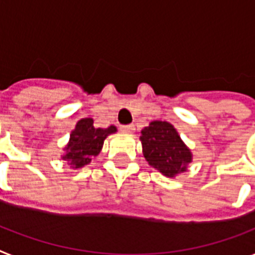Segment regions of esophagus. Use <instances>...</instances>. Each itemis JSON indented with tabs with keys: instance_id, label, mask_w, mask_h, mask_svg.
<instances>
[{
	"instance_id": "obj_1",
	"label": "esophagus",
	"mask_w": 255,
	"mask_h": 255,
	"mask_svg": "<svg viewBox=\"0 0 255 255\" xmlns=\"http://www.w3.org/2000/svg\"><path fill=\"white\" fill-rule=\"evenodd\" d=\"M121 129L123 132H127V133H133V132H134V126H133V124H128V126H122Z\"/></svg>"
}]
</instances>
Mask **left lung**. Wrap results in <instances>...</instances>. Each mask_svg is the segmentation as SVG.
<instances>
[{"mask_svg":"<svg viewBox=\"0 0 255 255\" xmlns=\"http://www.w3.org/2000/svg\"><path fill=\"white\" fill-rule=\"evenodd\" d=\"M142 154L152 167L167 178H174L187 170L192 153L173 124L153 121L141 129Z\"/></svg>","mask_w":255,"mask_h":255,"instance_id":"1","label":"left lung"}]
</instances>
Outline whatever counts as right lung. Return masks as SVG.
Here are the masks:
<instances>
[{"instance_id": "1", "label": "right lung", "mask_w": 255, "mask_h": 255, "mask_svg": "<svg viewBox=\"0 0 255 255\" xmlns=\"http://www.w3.org/2000/svg\"><path fill=\"white\" fill-rule=\"evenodd\" d=\"M92 118H84L77 122L76 127L70 132L68 144L64 148L61 160L67 161L72 169H81L92 162L102 150L105 138L118 131L115 126L109 128H95Z\"/></svg>"}]
</instances>
